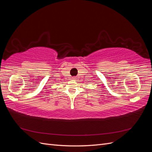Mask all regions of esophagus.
I'll list each match as a JSON object with an SVG mask.
<instances>
[{"instance_id": "34e87169", "label": "esophagus", "mask_w": 152, "mask_h": 152, "mask_svg": "<svg viewBox=\"0 0 152 152\" xmlns=\"http://www.w3.org/2000/svg\"><path fill=\"white\" fill-rule=\"evenodd\" d=\"M75 79H76V78H75V77H73V79H73V80H76Z\"/></svg>"}]
</instances>
